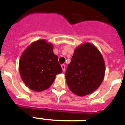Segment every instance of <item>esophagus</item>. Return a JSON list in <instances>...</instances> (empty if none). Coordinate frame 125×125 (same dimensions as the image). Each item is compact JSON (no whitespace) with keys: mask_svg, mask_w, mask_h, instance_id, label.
I'll list each match as a JSON object with an SVG mask.
<instances>
[{"mask_svg":"<svg viewBox=\"0 0 125 125\" xmlns=\"http://www.w3.org/2000/svg\"><path fill=\"white\" fill-rule=\"evenodd\" d=\"M61 67H62V71H64L65 69H66V66H65V65L64 64H62L61 65Z\"/></svg>","mask_w":125,"mask_h":125,"instance_id":"esophagus-1","label":"esophagus"}]
</instances>
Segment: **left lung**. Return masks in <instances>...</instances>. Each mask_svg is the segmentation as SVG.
<instances>
[{"instance_id": "8db88e82", "label": "left lung", "mask_w": 125, "mask_h": 125, "mask_svg": "<svg viewBox=\"0 0 125 125\" xmlns=\"http://www.w3.org/2000/svg\"><path fill=\"white\" fill-rule=\"evenodd\" d=\"M105 73V61L101 52L95 46L85 42L74 50L65 78L73 93L83 97L100 87Z\"/></svg>"}]
</instances>
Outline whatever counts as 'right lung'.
<instances>
[{
  "label": "right lung",
  "mask_w": 125,
  "mask_h": 125,
  "mask_svg": "<svg viewBox=\"0 0 125 125\" xmlns=\"http://www.w3.org/2000/svg\"><path fill=\"white\" fill-rule=\"evenodd\" d=\"M18 69L23 82L35 92L48 89L56 75L62 71L58 56L53 52V45L45 40L35 41L25 49Z\"/></svg>",
  "instance_id": "add662e5"
}]
</instances>
